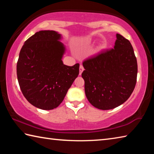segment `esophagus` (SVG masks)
I'll return each instance as SVG.
<instances>
[{"label":"esophagus","mask_w":154,"mask_h":154,"mask_svg":"<svg viewBox=\"0 0 154 154\" xmlns=\"http://www.w3.org/2000/svg\"><path fill=\"white\" fill-rule=\"evenodd\" d=\"M83 70H84V69H83V67L82 65H80V66H79V75H82V72L83 71Z\"/></svg>","instance_id":"esophagus-1"}]
</instances>
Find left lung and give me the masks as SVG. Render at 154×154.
I'll use <instances>...</instances> for the list:
<instances>
[{
    "label": "left lung",
    "instance_id": "8db88e82",
    "mask_svg": "<svg viewBox=\"0 0 154 154\" xmlns=\"http://www.w3.org/2000/svg\"><path fill=\"white\" fill-rule=\"evenodd\" d=\"M114 48L83 62L85 93L94 107L109 110L121 105L134 89L137 62L130 41L119 34Z\"/></svg>",
    "mask_w": 154,
    "mask_h": 154
}]
</instances>
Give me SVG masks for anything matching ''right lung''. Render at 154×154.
<instances>
[{"mask_svg": "<svg viewBox=\"0 0 154 154\" xmlns=\"http://www.w3.org/2000/svg\"><path fill=\"white\" fill-rule=\"evenodd\" d=\"M61 34L41 30L25 41L17 63L20 89L31 105L43 110L60 105L77 77L79 64L69 66L62 58L66 47Z\"/></svg>", "mask_w": 154, "mask_h": 154, "instance_id": "add662e5", "label": "right lung"}]
</instances>
